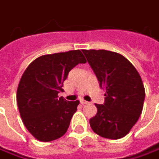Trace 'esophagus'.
I'll return each mask as SVG.
<instances>
[{
  "label": "esophagus",
  "mask_w": 159,
  "mask_h": 159,
  "mask_svg": "<svg viewBox=\"0 0 159 159\" xmlns=\"http://www.w3.org/2000/svg\"><path fill=\"white\" fill-rule=\"evenodd\" d=\"M80 103H81V104H88L89 102L85 101V100H83V99H81V100H80Z\"/></svg>",
  "instance_id": "34e87169"
}]
</instances>
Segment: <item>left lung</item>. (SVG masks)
<instances>
[{
    "label": "left lung",
    "instance_id": "1",
    "mask_svg": "<svg viewBox=\"0 0 159 159\" xmlns=\"http://www.w3.org/2000/svg\"><path fill=\"white\" fill-rule=\"evenodd\" d=\"M102 89L103 104L89 120L92 130L102 137L116 140L126 135L143 108L145 89L134 66L122 55L104 49L82 50Z\"/></svg>",
    "mask_w": 159,
    "mask_h": 159
}]
</instances>
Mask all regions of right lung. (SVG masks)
I'll list each match as a JSON object with an SVG mask.
<instances>
[{
  "label": "right lung",
  "mask_w": 159,
  "mask_h": 159,
  "mask_svg": "<svg viewBox=\"0 0 159 159\" xmlns=\"http://www.w3.org/2000/svg\"><path fill=\"white\" fill-rule=\"evenodd\" d=\"M80 50L41 56L28 65L16 91V102L24 125L37 140L51 142L66 133L80 101L58 97L68 73L86 64Z\"/></svg>",
  "instance_id": "1"
}]
</instances>
